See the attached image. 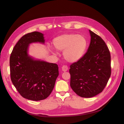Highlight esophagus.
I'll return each instance as SVG.
<instances>
[{
  "label": "esophagus",
  "mask_w": 124,
  "mask_h": 124,
  "mask_svg": "<svg viewBox=\"0 0 124 124\" xmlns=\"http://www.w3.org/2000/svg\"><path fill=\"white\" fill-rule=\"evenodd\" d=\"M62 70L63 72H66L68 70V67L67 66H63L62 67Z\"/></svg>",
  "instance_id": "1"
}]
</instances>
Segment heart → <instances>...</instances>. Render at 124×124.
Listing matches in <instances>:
<instances>
[{
    "label": "heart",
    "instance_id": "obj_1",
    "mask_svg": "<svg viewBox=\"0 0 124 124\" xmlns=\"http://www.w3.org/2000/svg\"><path fill=\"white\" fill-rule=\"evenodd\" d=\"M54 48L63 52L65 60L71 63L77 62L83 57L87 48L88 42L86 38L77 34L66 33L60 35L53 40ZM49 50L54 54V50L49 46Z\"/></svg>",
    "mask_w": 124,
    "mask_h": 124
}]
</instances>
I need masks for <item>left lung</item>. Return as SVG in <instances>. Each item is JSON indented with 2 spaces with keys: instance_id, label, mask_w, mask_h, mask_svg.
<instances>
[{
  "instance_id": "left-lung-1",
  "label": "left lung",
  "mask_w": 124,
  "mask_h": 124,
  "mask_svg": "<svg viewBox=\"0 0 124 124\" xmlns=\"http://www.w3.org/2000/svg\"><path fill=\"white\" fill-rule=\"evenodd\" d=\"M91 36L87 51L81 60L70 66V86L82 97L101 93L111 75L110 54L103 39L89 30Z\"/></svg>"
}]
</instances>
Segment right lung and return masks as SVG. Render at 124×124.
I'll return each instance as SVG.
<instances>
[{"instance_id":"obj_1","label":"right lung","mask_w":124,"mask_h":124,"mask_svg":"<svg viewBox=\"0 0 124 124\" xmlns=\"http://www.w3.org/2000/svg\"><path fill=\"white\" fill-rule=\"evenodd\" d=\"M43 36L39 32L25 35L15 46L10 56L13 84L22 96L34 101L45 99L50 95L59 75L56 64L35 59L28 54L30 44H44Z\"/></svg>"}]
</instances>
